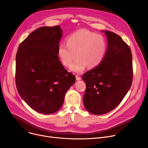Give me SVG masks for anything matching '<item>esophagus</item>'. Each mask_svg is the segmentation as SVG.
<instances>
[{
    "instance_id": "obj_1",
    "label": "esophagus",
    "mask_w": 148,
    "mask_h": 148,
    "mask_svg": "<svg viewBox=\"0 0 148 148\" xmlns=\"http://www.w3.org/2000/svg\"><path fill=\"white\" fill-rule=\"evenodd\" d=\"M76 79L77 80V81H79V80H80L81 79V77H80V76L79 75H76Z\"/></svg>"
}]
</instances>
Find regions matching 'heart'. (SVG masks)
I'll return each instance as SVG.
<instances>
[{"label":"heart","instance_id":"b5f03b06","mask_svg":"<svg viewBox=\"0 0 148 148\" xmlns=\"http://www.w3.org/2000/svg\"><path fill=\"white\" fill-rule=\"evenodd\" d=\"M66 45L61 44L57 50L58 56L64 66H71L72 71L80 73L87 66L92 69L99 66L107 50V43L103 36L87 29L77 30L66 40Z\"/></svg>","mask_w":148,"mask_h":148}]
</instances>
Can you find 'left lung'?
I'll use <instances>...</instances> for the list:
<instances>
[{"label": "left lung", "instance_id": "left-lung-1", "mask_svg": "<svg viewBox=\"0 0 148 148\" xmlns=\"http://www.w3.org/2000/svg\"><path fill=\"white\" fill-rule=\"evenodd\" d=\"M102 32L108 41L105 57L98 66L82 76L86 84L84 105L95 115L106 114L116 108L130 89L133 78L130 47L119 35Z\"/></svg>", "mask_w": 148, "mask_h": 148}]
</instances>
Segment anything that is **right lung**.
Returning a JSON list of instances; mask_svg holds the SVG:
<instances>
[{"label": "right lung", "instance_id": "1", "mask_svg": "<svg viewBox=\"0 0 148 148\" xmlns=\"http://www.w3.org/2000/svg\"><path fill=\"white\" fill-rule=\"evenodd\" d=\"M62 37L60 26H44L32 32L18 46L16 56V85L22 98L34 111H57L75 77L57 54Z\"/></svg>", "mask_w": 148, "mask_h": 148}]
</instances>
